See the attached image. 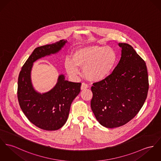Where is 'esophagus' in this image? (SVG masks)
<instances>
[{
  "label": "esophagus",
  "mask_w": 161,
  "mask_h": 161,
  "mask_svg": "<svg viewBox=\"0 0 161 161\" xmlns=\"http://www.w3.org/2000/svg\"><path fill=\"white\" fill-rule=\"evenodd\" d=\"M89 86L88 85H86V83H82L81 84V90H85V89H86L87 88H88Z\"/></svg>",
  "instance_id": "34e87169"
}]
</instances>
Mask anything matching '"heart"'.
I'll return each instance as SVG.
<instances>
[{"mask_svg": "<svg viewBox=\"0 0 161 161\" xmlns=\"http://www.w3.org/2000/svg\"><path fill=\"white\" fill-rule=\"evenodd\" d=\"M117 60V53L111 47L89 45L75 49L72 60H65V69L73 78L80 75L78 67L83 69V75L87 80L98 82L111 74Z\"/></svg>", "mask_w": 161, "mask_h": 161, "instance_id": "heart-1", "label": "heart"}]
</instances>
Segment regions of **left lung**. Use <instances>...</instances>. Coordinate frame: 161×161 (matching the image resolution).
I'll return each mask as SVG.
<instances>
[{
	"mask_svg": "<svg viewBox=\"0 0 161 161\" xmlns=\"http://www.w3.org/2000/svg\"><path fill=\"white\" fill-rule=\"evenodd\" d=\"M120 60L111 74L93 84L91 107L102 125L118 127L130 121L147 99L148 76L146 63L132 46L119 43Z\"/></svg>",
	"mask_w": 161,
	"mask_h": 161,
	"instance_id": "8db88e82",
	"label": "left lung"
}]
</instances>
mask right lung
<instances>
[{
  "label": "right lung",
  "mask_w": 161,
  "mask_h": 161,
  "mask_svg": "<svg viewBox=\"0 0 161 161\" xmlns=\"http://www.w3.org/2000/svg\"><path fill=\"white\" fill-rule=\"evenodd\" d=\"M61 40L54 43L37 47L29 57L20 72L18 81V99L27 119L45 130H58L66 123L72 101L80 92V83L65 80L59 75L55 86L48 92L40 93L32 85L31 71L34 62L58 53L67 43Z\"/></svg>",
  "instance_id": "right-lung-1"
}]
</instances>
